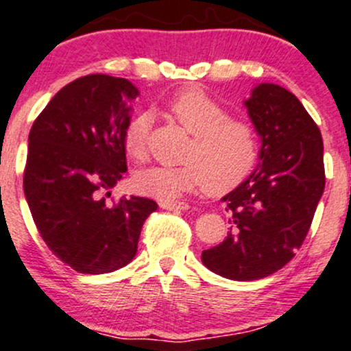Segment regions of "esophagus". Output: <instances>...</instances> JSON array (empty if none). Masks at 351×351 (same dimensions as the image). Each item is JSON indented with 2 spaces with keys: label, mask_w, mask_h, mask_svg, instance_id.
Segmentation results:
<instances>
[{
  "label": "esophagus",
  "mask_w": 351,
  "mask_h": 351,
  "mask_svg": "<svg viewBox=\"0 0 351 351\" xmlns=\"http://www.w3.org/2000/svg\"><path fill=\"white\" fill-rule=\"evenodd\" d=\"M160 206L163 208V210H168V211L188 210V203H184V202H161Z\"/></svg>",
  "instance_id": "34e87169"
}]
</instances>
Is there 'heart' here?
Here are the masks:
<instances>
[{"instance_id": "b5f03b06", "label": "heart", "mask_w": 351, "mask_h": 351, "mask_svg": "<svg viewBox=\"0 0 351 351\" xmlns=\"http://www.w3.org/2000/svg\"><path fill=\"white\" fill-rule=\"evenodd\" d=\"M167 111L191 133L180 167L141 169L134 178L138 191L161 202H175L190 191L205 188L206 193H230L248 178L260 155V136L252 123L232 118L226 108L203 88L176 91L167 101ZM152 118L138 113L125 128L123 145L133 160L148 155Z\"/></svg>"}]
</instances>
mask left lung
<instances>
[{"instance_id": "8db88e82", "label": "left lung", "mask_w": 351, "mask_h": 351, "mask_svg": "<svg viewBox=\"0 0 351 351\" xmlns=\"http://www.w3.org/2000/svg\"><path fill=\"white\" fill-rule=\"evenodd\" d=\"M245 106L261 138L260 168L223 198L232 228L202 253L208 269L238 282L265 278L295 256L325 190L322 133L300 99L261 83Z\"/></svg>"}]
</instances>
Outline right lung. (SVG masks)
<instances>
[{"instance_id": "add662e5", "label": "right lung", "mask_w": 351, "mask_h": 351, "mask_svg": "<svg viewBox=\"0 0 351 351\" xmlns=\"http://www.w3.org/2000/svg\"><path fill=\"white\" fill-rule=\"evenodd\" d=\"M138 90L128 80L88 75L68 83L34 119L26 156V202L46 246L80 273L99 275L136 255L156 202L106 196L126 173L123 145Z\"/></svg>"}]
</instances>
